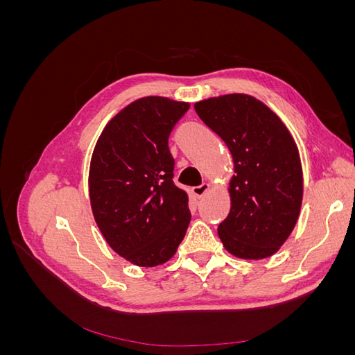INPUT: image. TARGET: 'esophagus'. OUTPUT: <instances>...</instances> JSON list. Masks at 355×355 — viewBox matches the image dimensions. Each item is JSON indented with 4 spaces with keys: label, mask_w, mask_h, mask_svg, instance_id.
<instances>
[{
    "label": "esophagus",
    "mask_w": 355,
    "mask_h": 355,
    "mask_svg": "<svg viewBox=\"0 0 355 355\" xmlns=\"http://www.w3.org/2000/svg\"><path fill=\"white\" fill-rule=\"evenodd\" d=\"M209 189H210L209 184H202V185H198V187L192 188V194H194L197 198H201V197H204V196L207 194Z\"/></svg>",
    "instance_id": "34e87169"
}]
</instances>
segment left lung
Here are the masks:
<instances>
[{
  "mask_svg": "<svg viewBox=\"0 0 355 355\" xmlns=\"http://www.w3.org/2000/svg\"><path fill=\"white\" fill-rule=\"evenodd\" d=\"M194 108L234 161L231 210L218 228L223 247L241 259L272 256L292 234L302 206V166L292 135L249 94H223Z\"/></svg>",
  "mask_w": 355,
  "mask_h": 355,
  "instance_id": "obj_1",
  "label": "left lung"
}]
</instances>
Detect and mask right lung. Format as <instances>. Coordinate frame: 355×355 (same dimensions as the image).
<instances>
[{
  "label": "right lung",
  "instance_id": "obj_1",
  "mask_svg": "<svg viewBox=\"0 0 355 355\" xmlns=\"http://www.w3.org/2000/svg\"><path fill=\"white\" fill-rule=\"evenodd\" d=\"M189 103L148 96L105 125L90 161L89 194L111 249L137 266L176 253L191 220L188 194L173 184L168 136Z\"/></svg>",
  "mask_w": 355,
  "mask_h": 355
}]
</instances>
